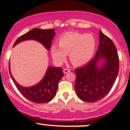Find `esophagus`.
Segmentation results:
<instances>
[{
	"instance_id": "1",
	"label": "esophagus",
	"mask_w": 130,
	"mask_h": 130,
	"mask_svg": "<svg viewBox=\"0 0 130 130\" xmlns=\"http://www.w3.org/2000/svg\"><path fill=\"white\" fill-rule=\"evenodd\" d=\"M70 70L68 69V68H65V69H63V73L64 74L68 73L70 72Z\"/></svg>"
}]
</instances>
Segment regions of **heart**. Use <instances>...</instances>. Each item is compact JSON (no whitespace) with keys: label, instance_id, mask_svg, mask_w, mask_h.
Wrapping results in <instances>:
<instances>
[{"label":"heart","instance_id":"obj_1","mask_svg":"<svg viewBox=\"0 0 130 130\" xmlns=\"http://www.w3.org/2000/svg\"><path fill=\"white\" fill-rule=\"evenodd\" d=\"M96 42L91 34L68 32L59 39V46H53L51 54L56 63L60 64L70 54V60L74 66H82L90 61L95 53Z\"/></svg>","mask_w":130,"mask_h":130}]
</instances>
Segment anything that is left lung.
<instances>
[{
    "label": "left lung",
    "instance_id": "left-lung-1",
    "mask_svg": "<svg viewBox=\"0 0 130 130\" xmlns=\"http://www.w3.org/2000/svg\"><path fill=\"white\" fill-rule=\"evenodd\" d=\"M98 50L92 59L84 66L76 68V93L81 100L95 102L109 93L117 78L119 68L116 46L100 30Z\"/></svg>",
    "mask_w": 130,
    "mask_h": 130
}]
</instances>
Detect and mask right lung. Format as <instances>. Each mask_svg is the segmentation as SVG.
Here are the masks:
<instances>
[{"instance_id":"right-lung-1","label":"right lung","mask_w":130,"mask_h":130,"mask_svg":"<svg viewBox=\"0 0 130 130\" xmlns=\"http://www.w3.org/2000/svg\"><path fill=\"white\" fill-rule=\"evenodd\" d=\"M56 35L54 29L43 30L34 28L19 37L14 43L16 44L26 40H35L41 43L47 51H50L52 41ZM9 72L13 81L21 93L27 99L36 103H44L51 101L56 96L58 84L63 76V70L60 67H48L44 77L38 83L30 87H24L19 84L13 78L9 63Z\"/></svg>"}]
</instances>
